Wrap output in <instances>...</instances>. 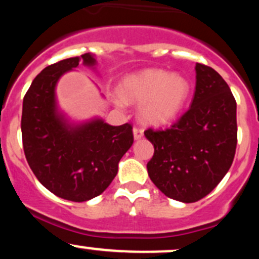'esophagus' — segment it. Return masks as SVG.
Wrapping results in <instances>:
<instances>
[{
    "mask_svg": "<svg viewBox=\"0 0 259 259\" xmlns=\"http://www.w3.org/2000/svg\"><path fill=\"white\" fill-rule=\"evenodd\" d=\"M142 136H144V129L141 126L134 127V138H135V140L141 139Z\"/></svg>",
    "mask_w": 259,
    "mask_h": 259,
    "instance_id": "obj_1",
    "label": "esophagus"
}]
</instances>
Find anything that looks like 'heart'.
Returning a JSON list of instances; mask_svg holds the SVG:
<instances>
[{"mask_svg": "<svg viewBox=\"0 0 259 259\" xmlns=\"http://www.w3.org/2000/svg\"><path fill=\"white\" fill-rule=\"evenodd\" d=\"M189 90L185 78L160 69H145L133 74L121 85L124 100L144 101L140 115L150 124H164L174 119L183 108Z\"/></svg>", "mask_w": 259, "mask_h": 259, "instance_id": "heart-1", "label": "heart"}]
</instances>
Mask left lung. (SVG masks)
<instances>
[{
  "label": "left lung",
  "instance_id": "8db88e82",
  "mask_svg": "<svg viewBox=\"0 0 259 259\" xmlns=\"http://www.w3.org/2000/svg\"><path fill=\"white\" fill-rule=\"evenodd\" d=\"M191 106L167 129L148 127L154 153L150 179L167 197L192 203L207 196L230 169L237 144L236 101L225 80L197 63Z\"/></svg>",
  "mask_w": 259,
  "mask_h": 259
}]
</instances>
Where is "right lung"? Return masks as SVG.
<instances>
[{"instance_id":"right-lung-1","label":"right lung","mask_w":259,"mask_h":259,"mask_svg":"<svg viewBox=\"0 0 259 259\" xmlns=\"http://www.w3.org/2000/svg\"><path fill=\"white\" fill-rule=\"evenodd\" d=\"M94 65L90 53L62 59L32 80L23 100L22 139L32 173L49 191L73 202L102 194L118 173V163L134 142L133 125L94 120L69 126L56 113L55 88L67 70Z\"/></svg>"}]
</instances>
